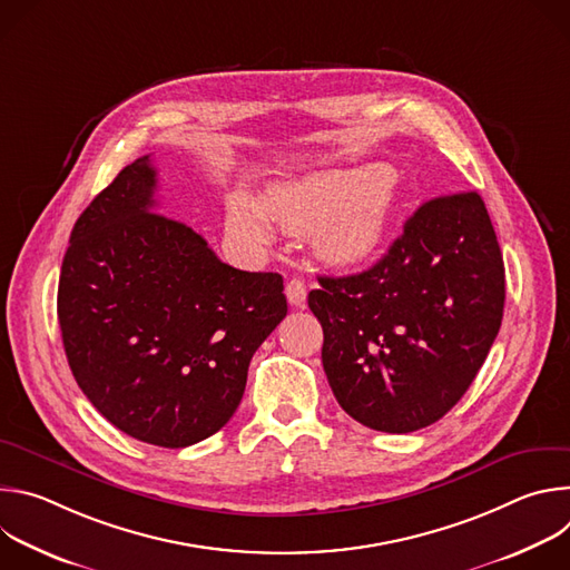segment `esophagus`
Returning <instances> with one entry per match:
<instances>
[{
    "label": "esophagus",
    "instance_id": "1",
    "mask_svg": "<svg viewBox=\"0 0 570 570\" xmlns=\"http://www.w3.org/2000/svg\"><path fill=\"white\" fill-rule=\"evenodd\" d=\"M286 297H288V302H291L293 306H304V302H306V286H304V282L297 279V277H293V279L286 284Z\"/></svg>",
    "mask_w": 570,
    "mask_h": 570
}]
</instances>
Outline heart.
<instances>
[{"label":"heart","mask_w":570,"mask_h":570,"mask_svg":"<svg viewBox=\"0 0 570 570\" xmlns=\"http://www.w3.org/2000/svg\"><path fill=\"white\" fill-rule=\"evenodd\" d=\"M396 203L399 189L390 169L365 167L277 187L266 200V212L248 194H234L227 223L238 236L255 243L271 238V220L295 234H308L317 226V255L334 266H354L381 248Z\"/></svg>","instance_id":"1"}]
</instances>
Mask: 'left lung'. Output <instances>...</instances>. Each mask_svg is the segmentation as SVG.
I'll return each mask as SVG.
<instances>
[{
	"label": "left lung",
	"instance_id": "8db88e82",
	"mask_svg": "<svg viewBox=\"0 0 570 570\" xmlns=\"http://www.w3.org/2000/svg\"><path fill=\"white\" fill-rule=\"evenodd\" d=\"M317 282L322 367L343 411L374 431L444 417L501 330L503 255L475 191L424 203L372 268Z\"/></svg>",
	"mask_w": 570,
	"mask_h": 570
}]
</instances>
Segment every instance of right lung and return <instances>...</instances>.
<instances>
[{"instance_id": "right-lung-1", "label": "right lung", "mask_w": 570, "mask_h": 570, "mask_svg": "<svg viewBox=\"0 0 570 570\" xmlns=\"http://www.w3.org/2000/svg\"><path fill=\"white\" fill-rule=\"evenodd\" d=\"M155 187L144 155L78 216L58 322L95 409L139 442L185 449L229 422L288 306L282 275L223 264L189 225L155 212Z\"/></svg>"}]
</instances>
